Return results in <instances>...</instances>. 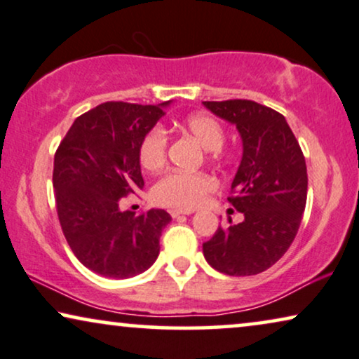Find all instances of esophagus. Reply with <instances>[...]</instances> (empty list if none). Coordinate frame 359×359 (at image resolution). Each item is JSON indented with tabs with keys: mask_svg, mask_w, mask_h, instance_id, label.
Returning a JSON list of instances; mask_svg holds the SVG:
<instances>
[{
	"mask_svg": "<svg viewBox=\"0 0 359 359\" xmlns=\"http://www.w3.org/2000/svg\"><path fill=\"white\" fill-rule=\"evenodd\" d=\"M192 210H170V217L172 218H180L185 217V215H192Z\"/></svg>",
	"mask_w": 359,
	"mask_h": 359,
	"instance_id": "obj_1",
	"label": "esophagus"
}]
</instances>
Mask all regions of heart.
Returning <instances> with one entry per match:
<instances>
[{
	"label": "heart",
	"instance_id": "obj_1",
	"mask_svg": "<svg viewBox=\"0 0 359 359\" xmlns=\"http://www.w3.org/2000/svg\"><path fill=\"white\" fill-rule=\"evenodd\" d=\"M185 128L203 149L213 157L219 156L224 141V130L210 114L197 113L185 119ZM167 154V136L162 128H152L142 137L140 162L146 170H157L164 165ZM215 189V180L207 174L169 172L154 185V198L162 205L175 208H195L203 202L205 195Z\"/></svg>",
	"mask_w": 359,
	"mask_h": 359
}]
</instances>
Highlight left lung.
I'll list each match as a JSON object with an SVG mask.
<instances>
[{"label": "left lung", "instance_id": "left-lung-1", "mask_svg": "<svg viewBox=\"0 0 359 359\" xmlns=\"http://www.w3.org/2000/svg\"><path fill=\"white\" fill-rule=\"evenodd\" d=\"M213 114L235 124L243 142L229 203L241 223L219 226L203 243V256L228 276L269 269L297 235L307 202V165L292 130L280 113L251 100L203 102Z\"/></svg>", "mask_w": 359, "mask_h": 359}]
</instances>
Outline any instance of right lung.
<instances>
[{"instance_id":"1","label":"right lung","mask_w":359,"mask_h":359,"mask_svg":"<svg viewBox=\"0 0 359 359\" xmlns=\"http://www.w3.org/2000/svg\"><path fill=\"white\" fill-rule=\"evenodd\" d=\"M169 104H98L75 119L55 152L52 182L62 231L76 259L100 276L128 279L159 256L170 215L151 208L136 217L119 203L144 185L141 141Z\"/></svg>"}]
</instances>
